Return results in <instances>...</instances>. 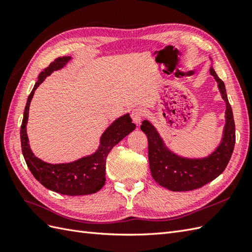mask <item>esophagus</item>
I'll return each mask as SVG.
<instances>
[{
	"mask_svg": "<svg viewBox=\"0 0 252 252\" xmlns=\"http://www.w3.org/2000/svg\"><path fill=\"white\" fill-rule=\"evenodd\" d=\"M144 110L142 108H140V107H137V108H134L132 110V114H131V117H132V120L134 123H136V125H138L143 119L144 117Z\"/></svg>",
	"mask_w": 252,
	"mask_h": 252,
	"instance_id": "34e87169",
	"label": "esophagus"
}]
</instances>
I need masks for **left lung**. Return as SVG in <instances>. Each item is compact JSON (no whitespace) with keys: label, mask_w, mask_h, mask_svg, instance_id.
I'll list each match as a JSON object with an SVG mask.
<instances>
[{"label":"left lung","mask_w":252,"mask_h":252,"mask_svg":"<svg viewBox=\"0 0 252 252\" xmlns=\"http://www.w3.org/2000/svg\"><path fill=\"white\" fill-rule=\"evenodd\" d=\"M223 99L226 103V125L222 143L208 158L184 159L170 153L163 146L157 131L148 121H144L141 130L148 138V160L154 180L173 191H187L200 189L217 179L232 157L235 146V122L232 107L228 103L225 85L211 68Z\"/></svg>","instance_id":"obj_1"}]
</instances>
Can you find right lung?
Segmentation results:
<instances>
[{
	"label": "right lung",
	"mask_w": 252,
	"mask_h": 252,
	"mask_svg": "<svg viewBox=\"0 0 252 252\" xmlns=\"http://www.w3.org/2000/svg\"><path fill=\"white\" fill-rule=\"evenodd\" d=\"M69 60H70L69 56L57 57L39 74V79L34 84L33 90L31 91L25 107L23 123L20 127L21 151L31 173L46 189L68 196L90 195L98 191L105 184L106 158L112 147L116 146L123 137L130 134L136 126L132 122L129 115L119 118L104 132L100 138L98 151L92 156L82 158L78 161L51 164L36 158L29 147L26 131L31 99L33 97L34 91L44 81L45 78L54 70L63 67Z\"/></svg>",
	"instance_id": "add662e5"
}]
</instances>
